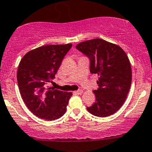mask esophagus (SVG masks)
<instances>
[{"mask_svg":"<svg viewBox=\"0 0 152 152\" xmlns=\"http://www.w3.org/2000/svg\"><path fill=\"white\" fill-rule=\"evenodd\" d=\"M82 93H83V91H82V90H76V91L73 92V93L76 95H80V94H82Z\"/></svg>","mask_w":152,"mask_h":152,"instance_id":"1","label":"esophagus"}]
</instances>
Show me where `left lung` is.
Instances as JSON below:
<instances>
[{
  "label": "left lung",
  "mask_w": 152,
  "mask_h": 152,
  "mask_svg": "<svg viewBox=\"0 0 152 152\" xmlns=\"http://www.w3.org/2000/svg\"><path fill=\"white\" fill-rule=\"evenodd\" d=\"M76 48L90 60V73L99 76V88L93 90L96 102L87 110L98 117L114 114L124 104L131 87L126 53L118 45L99 38L80 42Z\"/></svg>",
  "instance_id": "1"
}]
</instances>
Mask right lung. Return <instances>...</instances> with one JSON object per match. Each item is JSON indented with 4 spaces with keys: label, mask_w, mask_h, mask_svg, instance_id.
<instances>
[{
    "label": "right lung",
    "mask_w": 152,
    "mask_h": 152,
    "mask_svg": "<svg viewBox=\"0 0 152 152\" xmlns=\"http://www.w3.org/2000/svg\"><path fill=\"white\" fill-rule=\"evenodd\" d=\"M72 44L44 45L28 51L20 60L17 79L28 110L42 119L54 121L65 113L72 93L47 87L55 78Z\"/></svg>",
    "instance_id": "1"
}]
</instances>
